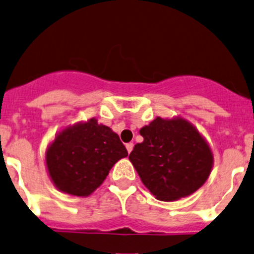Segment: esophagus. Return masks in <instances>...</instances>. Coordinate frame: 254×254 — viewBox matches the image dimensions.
<instances>
[{"label": "esophagus", "mask_w": 254, "mask_h": 254, "mask_svg": "<svg viewBox=\"0 0 254 254\" xmlns=\"http://www.w3.org/2000/svg\"><path fill=\"white\" fill-rule=\"evenodd\" d=\"M125 146H127V152H129V153L132 151V147H134V145H132L131 142L127 143V145H125Z\"/></svg>", "instance_id": "1"}]
</instances>
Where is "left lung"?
Returning a JSON list of instances; mask_svg holds the SVG:
<instances>
[{
    "label": "left lung",
    "instance_id": "obj_1",
    "mask_svg": "<svg viewBox=\"0 0 254 254\" xmlns=\"http://www.w3.org/2000/svg\"><path fill=\"white\" fill-rule=\"evenodd\" d=\"M129 159L143 185L159 201L190 196L207 181L213 153L198 130L183 118L157 117L140 130Z\"/></svg>",
    "mask_w": 254,
    "mask_h": 254
}]
</instances>
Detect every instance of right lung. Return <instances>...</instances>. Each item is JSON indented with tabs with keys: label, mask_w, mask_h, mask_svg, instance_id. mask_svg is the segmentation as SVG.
Wrapping results in <instances>:
<instances>
[{
	"label": "right lung",
	"mask_w": 254,
	"mask_h": 254,
	"mask_svg": "<svg viewBox=\"0 0 254 254\" xmlns=\"http://www.w3.org/2000/svg\"><path fill=\"white\" fill-rule=\"evenodd\" d=\"M127 151L111 127L91 118L65 127L46 151V167L56 188L78 197L91 194Z\"/></svg>",
	"instance_id": "1"
}]
</instances>
